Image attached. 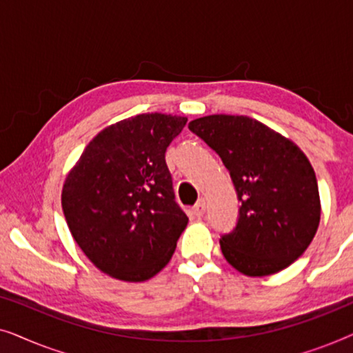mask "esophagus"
Segmentation results:
<instances>
[{
	"label": "esophagus",
	"mask_w": 353,
	"mask_h": 353,
	"mask_svg": "<svg viewBox=\"0 0 353 353\" xmlns=\"http://www.w3.org/2000/svg\"><path fill=\"white\" fill-rule=\"evenodd\" d=\"M204 212H205V201L204 199L197 201L194 207H192V214H194L196 216H202L204 215Z\"/></svg>",
	"instance_id": "34e87169"
}]
</instances>
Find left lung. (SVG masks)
Segmentation results:
<instances>
[{
  "label": "left lung",
  "mask_w": 353,
  "mask_h": 353,
  "mask_svg": "<svg viewBox=\"0 0 353 353\" xmlns=\"http://www.w3.org/2000/svg\"><path fill=\"white\" fill-rule=\"evenodd\" d=\"M188 127L219 154L241 201L236 228L220 239L226 262L248 276L289 267L320 225V192L305 154L245 115H207Z\"/></svg>",
  "instance_id": "left-lung-1"
}]
</instances>
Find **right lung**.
<instances>
[{
	"mask_svg": "<svg viewBox=\"0 0 353 353\" xmlns=\"http://www.w3.org/2000/svg\"><path fill=\"white\" fill-rule=\"evenodd\" d=\"M186 117L139 114L88 143L62 188L65 221L83 254L109 276L146 281L170 262L188 216L165 163Z\"/></svg>",
	"mask_w": 353,
	"mask_h": 353,
	"instance_id": "right-lung-1",
	"label": "right lung"
}]
</instances>
